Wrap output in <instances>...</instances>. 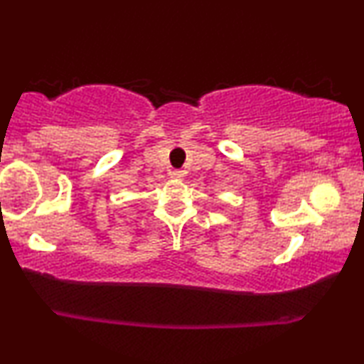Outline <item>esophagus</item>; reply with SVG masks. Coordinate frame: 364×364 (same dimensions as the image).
<instances>
[{"label":"esophagus","instance_id":"esophagus-1","mask_svg":"<svg viewBox=\"0 0 364 364\" xmlns=\"http://www.w3.org/2000/svg\"><path fill=\"white\" fill-rule=\"evenodd\" d=\"M171 176H172L173 178H181V177H183V172H182V171H172Z\"/></svg>","mask_w":364,"mask_h":364}]
</instances>
